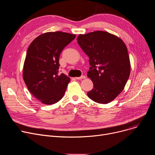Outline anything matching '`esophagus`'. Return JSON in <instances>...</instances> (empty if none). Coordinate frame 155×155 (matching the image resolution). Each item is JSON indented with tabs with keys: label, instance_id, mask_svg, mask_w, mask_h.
Segmentation results:
<instances>
[{
	"label": "esophagus",
	"instance_id": "1",
	"mask_svg": "<svg viewBox=\"0 0 155 155\" xmlns=\"http://www.w3.org/2000/svg\"><path fill=\"white\" fill-rule=\"evenodd\" d=\"M86 78V77L85 76V75H82V76H81V77H76L75 78L77 79V80H82V79H84V78Z\"/></svg>",
	"mask_w": 155,
	"mask_h": 155
}]
</instances>
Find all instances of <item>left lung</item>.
I'll return each mask as SVG.
<instances>
[{"label":"left lung","instance_id":"obj_1","mask_svg":"<svg viewBox=\"0 0 155 155\" xmlns=\"http://www.w3.org/2000/svg\"><path fill=\"white\" fill-rule=\"evenodd\" d=\"M77 40L91 66L87 77L94 88L87 92L88 97L99 104L112 102L123 91L131 72L125 43L118 36L102 31L80 35Z\"/></svg>","mask_w":155,"mask_h":155}]
</instances>
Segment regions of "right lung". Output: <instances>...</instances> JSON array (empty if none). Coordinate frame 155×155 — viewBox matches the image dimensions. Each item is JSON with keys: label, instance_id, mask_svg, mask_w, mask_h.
Wrapping results in <instances>:
<instances>
[{"label": "right lung", "instance_id": "right-lung-1", "mask_svg": "<svg viewBox=\"0 0 155 155\" xmlns=\"http://www.w3.org/2000/svg\"><path fill=\"white\" fill-rule=\"evenodd\" d=\"M76 35L48 32L36 38L28 47L22 77L29 91L41 102L51 105L60 101L70 78L59 75V57Z\"/></svg>", "mask_w": 155, "mask_h": 155}]
</instances>
